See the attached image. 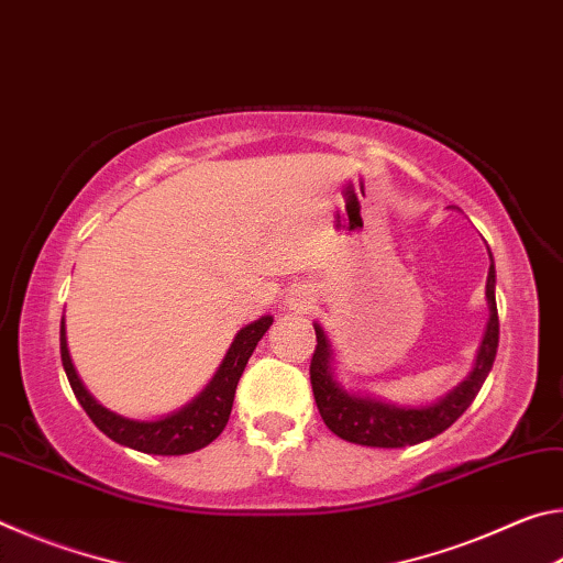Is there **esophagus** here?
<instances>
[{"instance_id":"34e87169","label":"esophagus","mask_w":563,"mask_h":563,"mask_svg":"<svg viewBox=\"0 0 563 563\" xmlns=\"http://www.w3.org/2000/svg\"><path fill=\"white\" fill-rule=\"evenodd\" d=\"M288 308L292 312H310L312 308H316L318 302V292L310 288V285H298V288H292L290 295H288Z\"/></svg>"}]
</instances>
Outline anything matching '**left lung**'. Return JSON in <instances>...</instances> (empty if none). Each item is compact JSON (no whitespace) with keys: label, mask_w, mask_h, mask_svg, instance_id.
Listing matches in <instances>:
<instances>
[{"label":"left lung","mask_w":563,"mask_h":563,"mask_svg":"<svg viewBox=\"0 0 563 563\" xmlns=\"http://www.w3.org/2000/svg\"><path fill=\"white\" fill-rule=\"evenodd\" d=\"M492 258V253H489ZM494 285H497V273H494V261L487 275V302H489V322L484 340L476 352V362L472 373L466 375L464 383L456 385L452 393L437 399L424 407H402L385 402V399L347 393L342 387L335 373H332V345L316 322L318 345L310 360V385L312 395L320 409L322 422L328 424L330 432H335L340 440L362 444V446H385V450H397V446L419 444L432 437L442 434L446 427H452L460 419L466 407L474 402L484 379L494 365L499 347V316H497V298H494Z\"/></svg>","instance_id":"8db88e82"}]
</instances>
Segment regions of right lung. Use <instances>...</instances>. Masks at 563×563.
I'll return each mask as SVG.
<instances>
[{"instance_id":"1","label":"right lung","mask_w":563,"mask_h":563,"mask_svg":"<svg viewBox=\"0 0 563 563\" xmlns=\"http://www.w3.org/2000/svg\"><path fill=\"white\" fill-rule=\"evenodd\" d=\"M273 325L271 316H263L251 325H245L238 332L233 345L228 347L225 357L213 375L211 383L196 399H190L186 407H180L178 412H170L158 419H129L117 412H111L97 399L76 375L74 362L69 357V347H66V328L62 320V365L64 373L69 377V385L74 389L76 399L84 407V412L91 417V422L99 427V430L109 437V440L119 442L123 446H131L136 452L146 454H164V456H176V454H190L196 450H203L206 444H211L218 434L223 432L228 424V417H231L233 409V397L238 379H241L243 369L251 360L255 345H258L261 338L268 332Z\"/></svg>"}]
</instances>
